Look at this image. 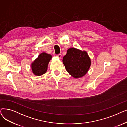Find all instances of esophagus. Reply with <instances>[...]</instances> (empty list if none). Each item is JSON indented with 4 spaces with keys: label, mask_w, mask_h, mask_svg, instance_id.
<instances>
[{
    "label": "esophagus",
    "mask_w": 127,
    "mask_h": 127,
    "mask_svg": "<svg viewBox=\"0 0 127 127\" xmlns=\"http://www.w3.org/2000/svg\"><path fill=\"white\" fill-rule=\"evenodd\" d=\"M57 56H58V57L59 59H61V57H62V55L61 54V53H60V54H59V55H57Z\"/></svg>",
    "instance_id": "34e87169"
}]
</instances>
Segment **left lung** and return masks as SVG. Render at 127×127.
I'll use <instances>...</instances> for the list:
<instances>
[{"label": "left lung", "instance_id": "obj_1", "mask_svg": "<svg viewBox=\"0 0 127 127\" xmlns=\"http://www.w3.org/2000/svg\"><path fill=\"white\" fill-rule=\"evenodd\" d=\"M62 62L69 75L76 79L85 76L91 65V60L87 52L74 47L67 50Z\"/></svg>", "mask_w": 127, "mask_h": 127}]
</instances>
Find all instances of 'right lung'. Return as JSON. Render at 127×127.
<instances>
[{
    "instance_id": "add662e5",
    "label": "right lung",
    "mask_w": 127,
    "mask_h": 127,
    "mask_svg": "<svg viewBox=\"0 0 127 127\" xmlns=\"http://www.w3.org/2000/svg\"><path fill=\"white\" fill-rule=\"evenodd\" d=\"M52 56L45 52L39 54L38 57L31 64V68L33 74L37 76L44 75L46 72L48 65Z\"/></svg>"
}]
</instances>
